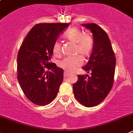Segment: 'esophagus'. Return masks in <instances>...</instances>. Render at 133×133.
<instances>
[{"label": "esophagus", "mask_w": 133, "mask_h": 133, "mask_svg": "<svg viewBox=\"0 0 133 133\" xmlns=\"http://www.w3.org/2000/svg\"><path fill=\"white\" fill-rule=\"evenodd\" d=\"M69 76H70V74H69V73H68L66 71H64V77H65V78L69 77Z\"/></svg>", "instance_id": "1"}]
</instances>
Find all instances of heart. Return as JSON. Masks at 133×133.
<instances>
[{"label":"heart","instance_id":"heart-1","mask_svg":"<svg viewBox=\"0 0 133 133\" xmlns=\"http://www.w3.org/2000/svg\"><path fill=\"white\" fill-rule=\"evenodd\" d=\"M66 41L75 44L74 54H79L86 58L90 55L94 48V41L92 36L89 34H84L83 31L76 28L69 29L63 36ZM52 50L54 55L59 56L61 53V45L58 41H55L52 46ZM82 64L81 56L76 55L71 57H67L59 63L62 69L67 72H73Z\"/></svg>","mask_w":133,"mask_h":133}]
</instances>
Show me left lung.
<instances>
[{"instance_id": "8db88e82", "label": "left lung", "mask_w": 133, "mask_h": 133, "mask_svg": "<svg viewBox=\"0 0 133 133\" xmlns=\"http://www.w3.org/2000/svg\"><path fill=\"white\" fill-rule=\"evenodd\" d=\"M94 37V48L90 59L82 69L90 72L78 75L73 92L79 103L85 107L96 106L109 94L114 82L115 56L106 32L96 24H83Z\"/></svg>"}]
</instances>
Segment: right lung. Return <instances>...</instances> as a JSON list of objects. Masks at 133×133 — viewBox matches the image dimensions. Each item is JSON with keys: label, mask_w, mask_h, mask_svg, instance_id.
<instances>
[{"label": "right lung", "mask_w": 133, "mask_h": 133, "mask_svg": "<svg viewBox=\"0 0 133 133\" xmlns=\"http://www.w3.org/2000/svg\"><path fill=\"white\" fill-rule=\"evenodd\" d=\"M68 23H40L33 27L19 47L18 80L26 97L37 105H46L57 96L64 70L51 63L53 43Z\"/></svg>", "instance_id": "right-lung-1"}]
</instances>
